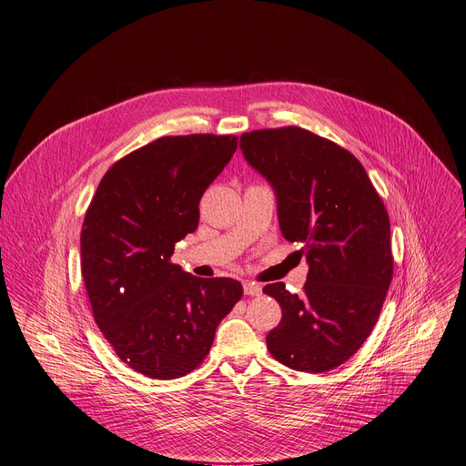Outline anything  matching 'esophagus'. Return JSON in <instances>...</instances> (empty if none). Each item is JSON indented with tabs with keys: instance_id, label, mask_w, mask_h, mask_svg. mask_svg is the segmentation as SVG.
<instances>
[{
	"instance_id": "obj_1",
	"label": "esophagus",
	"mask_w": 466,
	"mask_h": 466,
	"mask_svg": "<svg viewBox=\"0 0 466 466\" xmlns=\"http://www.w3.org/2000/svg\"><path fill=\"white\" fill-rule=\"evenodd\" d=\"M243 289H245V295L248 297H259L261 295V286L256 284V282H243Z\"/></svg>"
}]
</instances>
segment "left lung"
<instances>
[{"mask_svg":"<svg viewBox=\"0 0 466 466\" xmlns=\"http://www.w3.org/2000/svg\"><path fill=\"white\" fill-rule=\"evenodd\" d=\"M239 147L271 182L282 236L304 245L309 265L302 295L263 288L282 308L268 349L295 370L336 369L370 336L392 280L383 201L352 153L306 128L245 132Z\"/></svg>","mask_w":466,"mask_h":466,"instance_id":"1","label":"left lung"}]
</instances>
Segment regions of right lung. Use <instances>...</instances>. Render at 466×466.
Segmentation results:
<instances>
[{"mask_svg": "<svg viewBox=\"0 0 466 466\" xmlns=\"http://www.w3.org/2000/svg\"><path fill=\"white\" fill-rule=\"evenodd\" d=\"M236 137H162L101 178L81 232V273L96 324L123 363L155 380L186 376L241 299L232 279L171 263L198 225V201L230 162Z\"/></svg>", "mask_w": 466, "mask_h": 466, "instance_id": "add662e5", "label": "right lung"}]
</instances>
